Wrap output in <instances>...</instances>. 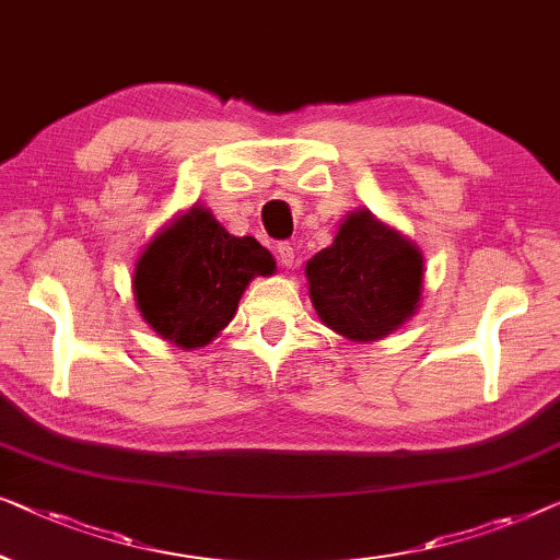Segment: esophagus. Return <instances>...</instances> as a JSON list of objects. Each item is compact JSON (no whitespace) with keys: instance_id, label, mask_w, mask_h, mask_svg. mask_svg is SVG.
<instances>
[{"instance_id":"obj_1","label":"esophagus","mask_w":560,"mask_h":560,"mask_svg":"<svg viewBox=\"0 0 560 560\" xmlns=\"http://www.w3.org/2000/svg\"><path fill=\"white\" fill-rule=\"evenodd\" d=\"M277 254H279V261H281V266H294V246H291V243H279V248H277Z\"/></svg>"}]
</instances>
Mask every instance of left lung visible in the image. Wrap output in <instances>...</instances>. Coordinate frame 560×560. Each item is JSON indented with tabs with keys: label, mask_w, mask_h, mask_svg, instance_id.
I'll return each mask as SVG.
<instances>
[{
	"label": "left lung",
	"mask_w": 560,
	"mask_h": 560,
	"mask_svg": "<svg viewBox=\"0 0 560 560\" xmlns=\"http://www.w3.org/2000/svg\"><path fill=\"white\" fill-rule=\"evenodd\" d=\"M306 279L319 319L368 342L390 335L419 306L423 258L411 241L360 210L306 264Z\"/></svg>",
	"instance_id": "1"
}]
</instances>
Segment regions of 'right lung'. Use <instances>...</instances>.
<instances>
[{"label": "right lung", "instance_id": "1", "mask_svg": "<svg viewBox=\"0 0 560 560\" xmlns=\"http://www.w3.org/2000/svg\"><path fill=\"white\" fill-rule=\"evenodd\" d=\"M273 269L256 238H233L208 210L192 208L141 254L133 294L164 340L200 348L233 319L248 281Z\"/></svg>", "mask_w": 560, "mask_h": 560}]
</instances>
